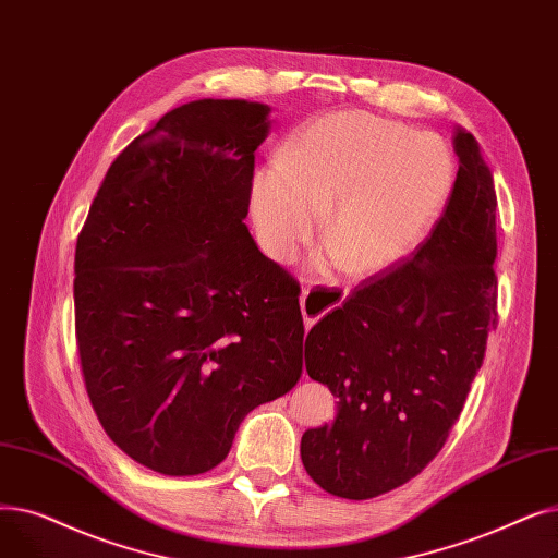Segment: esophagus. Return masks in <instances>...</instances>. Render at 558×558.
<instances>
[{"instance_id":"esophagus-1","label":"esophagus","mask_w":558,"mask_h":558,"mask_svg":"<svg viewBox=\"0 0 558 558\" xmlns=\"http://www.w3.org/2000/svg\"><path fill=\"white\" fill-rule=\"evenodd\" d=\"M342 293L338 290H320L315 298H311L308 290H304L300 298V306H302V315H304V327L311 329L325 313H329L331 308L342 304Z\"/></svg>"}]
</instances>
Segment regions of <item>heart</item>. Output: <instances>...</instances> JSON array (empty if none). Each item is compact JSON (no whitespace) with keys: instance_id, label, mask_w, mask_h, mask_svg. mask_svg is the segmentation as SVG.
I'll list each match as a JSON object with an SVG mask.
<instances>
[{"instance_id":"heart-1","label":"heart","mask_w":558,"mask_h":558,"mask_svg":"<svg viewBox=\"0 0 558 558\" xmlns=\"http://www.w3.org/2000/svg\"><path fill=\"white\" fill-rule=\"evenodd\" d=\"M452 183V154L436 136L369 113H340L290 143L279 168L256 174L252 216L263 247L288 258L327 210L325 238L340 268L369 277L417 247Z\"/></svg>"}]
</instances>
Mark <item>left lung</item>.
Returning <instances> with one entry per match:
<instances>
[{"label":"left lung","mask_w":558,"mask_h":558,"mask_svg":"<svg viewBox=\"0 0 558 558\" xmlns=\"http://www.w3.org/2000/svg\"><path fill=\"white\" fill-rule=\"evenodd\" d=\"M454 151V189L427 241L306 336V373L338 413L302 436V463L336 497L384 495L434 461L497 327L495 183L470 131L457 129Z\"/></svg>","instance_id":"1"}]
</instances>
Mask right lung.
<instances>
[{
	"label": "right lung",
	"mask_w": 558,
	"mask_h": 558,
	"mask_svg": "<svg viewBox=\"0 0 558 558\" xmlns=\"http://www.w3.org/2000/svg\"><path fill=\"white\" fill-rule=\"evenodd\" d=\"M265 104L166 113L106 172L74 252V331L90 404L136 463L202 474L243 417L302 377L300 283L243 222Z\"/></svg>",
	"instance_id": "1"
}]
</instances>
